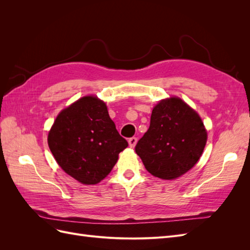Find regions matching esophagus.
<instances>
[{"instance_id":"34e87169","label":"esophagus","mask_w":250,"mask_h":250,"mask_svg":"<svg viewBox=\"0 0 250 250\" xmlns=\"http://www.w3.org/2000/svg\"><path fill=\"white\" fill-rule=\"evenodd\" d=\"M137 142H138V139L137 138H130L129 140H128V143H129V147L131 148H134V146L137 145Z\"/></svg>"}]
</instances>
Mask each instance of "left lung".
Wrapping results in <instances>:
<instances>
[{
    "instance_id": "1",
    "label": "left lung",
    "mask_w": 250,
    "mask_h": 250,
    "mask_svg": "<svg viewBox=\"0 0 250 250\" xmlns=\"http://www.w3.org/2000/svg\"><path fill=\"white\" fill-rule=\"evenodd\" d=\"M208 133L199 115L177 97L158 102L150 126L135 152L146 170L162 179H175L192 169L206 147Z\"/></svg>"
}]
</instances>
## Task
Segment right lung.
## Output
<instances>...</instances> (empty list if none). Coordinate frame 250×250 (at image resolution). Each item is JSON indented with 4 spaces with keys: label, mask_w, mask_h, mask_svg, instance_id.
Instances as JSON below:
<instances>
[{
    "label": "right lung",
    "mask_w": 250,
    "mask_h": 250,
    "mask_svg": "<svg viewBox=\"0 0 250 250\" xmlns=\"http://www.w3.org/2000/svg\"><path fill=\"white\" fill-rule=\"evenodd\" d=\"M48 144L60 168L83 185H96L106 177L128 146L106 104L94 96L82 97L59 112Z\"/></svg>",
    "instance_id": "obj_1"
}]
</instances>
